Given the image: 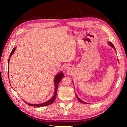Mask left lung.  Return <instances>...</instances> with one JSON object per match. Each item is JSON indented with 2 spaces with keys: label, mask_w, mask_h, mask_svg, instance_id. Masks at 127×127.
<instances>
[{
  "label": "left lung",
  "mask_w": 127,
  "mask_h": 127,
  "mask_svg": "<svg viewBox=\"0 0 127 127\" xmlns=\"http://www.w3.org/2000/svg\"><path fill=\"white\" fill-rule=\"evenodd\" d=\"M109 45L110 46H111L112 47H113L114 48V49L115 50V47H114V45L112 44V42H109ZM76 96H77V99L79 100L80 101V102H82V103H85V104H86V102H84V101H83L82 100H81L79 97H78V96L77 95H76Z\"/></svg>",
  "instance_id": "1"
}]
</instances>
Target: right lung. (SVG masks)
<instances>
[{"mask_svg":"<svg viewBox=\"0 0 127 127\" xmlns=\"http://www.w3.org/2000/svg\"><path fill=\"white\" fill-rule=\"evenodd\" d=\"M16 50V48H13V50H12L11 52L10 53V57L12 55V54L14 53L15 51ZM9 61H10V58L8 60V63L9 64ZM64 77V74L62 72H59V74H58L57 75H56L55 78V93H54V95L52 96V98H51L49 100L47 101L46 102H43L42 104H29V103H27L26 102L27 104L28 105H29V106H36V107H40V106H47V105H49L50 104H51L52 103L54 102V101L55 100L56 98V95H57V88H58V85L59 84V83L60 82V81H61V80L63 79V77Z\"/></svg>","mask_w":127,"mask_h":127,"instance_id":"add662e5","label":"right lung"}]
</instances>
